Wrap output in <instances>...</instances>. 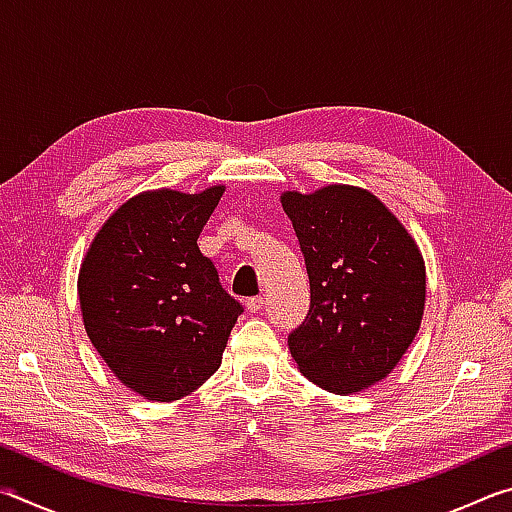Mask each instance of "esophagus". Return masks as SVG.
Returning a JSON list of instances; mask_svg holds the SVG:
<instances>
[{"label": "esophagus", "instance_id": "34e87169", "mask_svg": "<svg viewBox=\"0 0 512 512\" xmlns=\"http://www.w3.org/2000/svg\"><path fill=\"white\" fill-rule=\"evenodd\" d=\"M264 307V298L262 296H255V298H248L246 300V309L250 311V314H257L259 309Z\"/></svg>", "mask_w": 512, "mask_h": 512}]
</instances>
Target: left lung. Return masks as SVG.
Listing matches in <instances>:
<instances>
[{
  "instance_id": "8db88e82",
  "label": "left lung",
  "mask_w": 512,
  "mask_h": 512,
  "mask_svg": "<svg viewBox=\"0 0 512 512\" xmlns=\"http://www.w3.org/2000/svg\"><path fill=\"white\" fill-rule=\"evenodd\" d=\"M305 255L311 307L289 336L302 375L350 395L391 375L418 334L427 273L415 239L368 189L284 192Z\"/></svg>"
}]
</instances>
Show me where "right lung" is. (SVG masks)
<instances>
[{"label":"right lung","mask_w":512,"mask_h":512,"mask_svg":"<svg viewBox=\"0 0 512 512\" xmlns=\"http://www.w3.org/2000/svg\"><path fill=\"white\" fill-rule=\"evenodd\" d=\"M223 185L142 192L101 225L79 271L83 325L121 384L173 402L221 366L239 302L198 248Z\"/></svg>","instance_id":"1"}]
</instances>
